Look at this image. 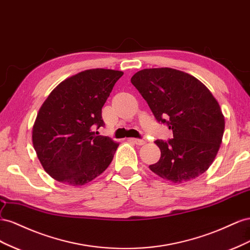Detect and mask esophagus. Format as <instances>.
<instances>
[{
  "mask_svg": "<svg viewBox=\"0 0 250 250\" xmlns=\"http://www.w3.org/2000/svg\"><path fill=\"white\" fill-rule=\"evenodd\" d=\"M129 141L131 142H134L135 145L137 146H144L146 144L145 140H141V139H137V138H129Z\"/></svg>",
  "mask_w": 250,
  "mask_h": 250,
  "instance_id": "esophagus-1",
  "label": "esophagus"
}]
</instances>
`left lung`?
Wrapping results in <instances>:
<instances>
[{"instance_id": "8db88e82", "label": "left lung", "mask_w": 250, "mask_h": 250, "mask_svg": "<svg viewBox=\"0 0 250 250\" xmlns=\"http://www.w3.org/2000/svg\"><path fill=\"white\" fill-rule=\"evenodd\" d=\"M131 83L157 121L173 131V139L155 141L161 156L149 169L174 183L206 172L218 154L225 127L222 110L208 87L195 76L172 68L140 70Z\"/></svg>"}]
</instances>
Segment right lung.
I'll return each instance as SVG.
<instances>
[{"label":"right lung","mask_w":250,"mask_h":250,"mask_svg":"<svg viewBox=\"0 0 250 250\" xmlns=\"http://www.w3.org/2000/svg\"><path fill=\"white\" fill-rule=\"evenodd\" d=\"M124 75L111 69L84 70L52 90L32 126V144L42 167L56 181L82 187L104 173L119 144L101 136L102 108Z\"/></svg>","instance_id":"right-lung-1"}]
</instances>
